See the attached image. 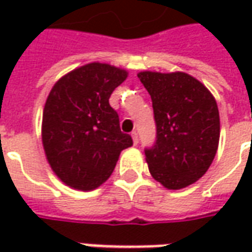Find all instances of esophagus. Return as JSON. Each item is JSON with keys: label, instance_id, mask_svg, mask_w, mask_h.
Wrapping results in <instances>:
<instances>
[{"label": "esophagus", "instance_id": "34e87169", "mask_svg": "<svg viewBox=\"0 0 252 252\" xmlns=\"http://www.w3.org/2000/svg\"><path fill=\"white\" fill-rule=\"evenodd\" d=\"M132 140H133V144H137V143H139V136H137V132H132Z\"/></svg>", "mask_w": 252, "mask_h": 252}]
</instances>
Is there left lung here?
I'll use <instances>...</instances> for the list:
<instances>
[{
  "label": "left lung",
  "mask_w": 252,
  "mask_h": 252,
  "mask_svg": "<svg viewBox=\"0 0 252 252\" xmlns=\"http://www.w3.org/2000/svg\"><path fill=\"white\" fill-rule=\"evenodd\" d=\"M151 95L157 142L144 150L148 170L170 190L194 184L215 159L220 139L216 99L202 83L182 71H140Z\"/></svg>",
  "instance_id": "8db88e82"
}]
</instances>
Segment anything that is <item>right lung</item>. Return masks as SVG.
I'll list each match as a JSON object with an SVG mask.
<instances>
[{"mask_svg":"<svg viewBox=\"0 0 252 252\" xmlns=\"http://www.w3.org/2000/svg\"><path fill=\"white\" fill-rule=\"evenodd\" d=\"M126 77L124 68L93 62L52 86L43 110L41 142L52 171L67 186L97 189L113 173L121 151L132 146L109 105L110 94Z\"/></svg>","mask_w":252,"mask_h":252,"instance_id":"add662e5","label":"right lung"}]
</instances>
